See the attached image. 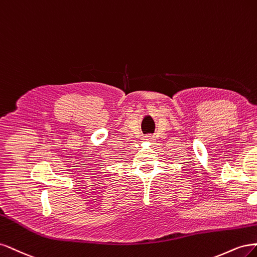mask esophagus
Returning a JSON list of instances; mask_svg holds the SVG:
<instances>
[{
	"mask_svg": "<svg viewBox=\"0 0 257 257\" xmlns=\"http://www.w3.org/2000/svg\"><path fill=\"white\" fill-rule=\"evenodd\" d=\"M146 142H153V141L155 140V138H154V136H151V135H148V136H146L145 137V139H144Z\"/></svg>",
	"mask_w": 257,
	"mask_h": 257,
	"instance_id": "obj_1",
	"label": "esophagus"
}]
</instances>
